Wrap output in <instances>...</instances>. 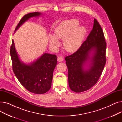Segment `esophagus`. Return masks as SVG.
Masks as SVG:
<instances>
[{"instance_id":"34e87169","label":"esophagus","mask_w":122,"mask_h":122,"mask_svg":"<svg viewBox=\"0 0 122 122\" xmlns=\"http://www.w3.org/2000/svg\"><path fill=\"white\" fill-rule=\"evenodd\" d=\"M57 60L58 62H62L63 60V57L61 56H58L57 57Z\"/></svg>"}]
</instances>
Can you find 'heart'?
I'll return each instance as SVG.
<instances>
[{"mask_svg":"<svg viewBox=\"0 0 122 122\" xmlns=\"http://www.w3.org/2000/svg\"><path fill=\"white\" fill-rule=\"evenodd\" d=\"M79 21L76 19L63 22L54 31V36L49 37V44L56 49L59 43L58 40H63V46L68 52H73L81 46L86 33L83 27H78Z\"/></svg>","mask_w":122,"mask_h":122,"instance_id":"1","label":"heart"}]
</instances>
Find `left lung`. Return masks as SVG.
<instances>
[{
  "label": "left lung",
  "instance_id": "1",
  "mask_svg": "<svg viewBox=\"0 0 122 122\" xmlns=\"http://www.w3.org/2000/svg\"><path fill=\"white\" fill-rule=\"evenodd\" d=\"M106 42L100 24L94 19L92 30L80 47L65 59L68 70L69 86L72 91L78 93L88 90L98 81L106 63ZM94 51L92 52V51ZM93 53L91 59L89 55ZM90 68L84 69L88 59Z\"/></svg>",
  "mask_w": 122,
  "mask_h": 122
}]
</instances>
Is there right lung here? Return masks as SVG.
I'll list each match as a JSON object with an SVG mask.
<instances>
[{
    "instance_id": "add662e5",
    "label": "right lung",
    "mask_w": 122,
    "mask_h": 122,
    "mask_svg": "<svg viewBox=\"0 0 122 122\" xmlns=\"http://www.w3.org/2000/svg\"><path fill=\"white\" fill-rule=\"evenodd\" d=\"M40 15V13L37 12L25 14L19 22L15 31L29 18ZM10 55L13 71L25 88L35 94H43L49 90L57 64L56 55L44 53L30 65L25 64L19 58L13 40L10 47Z\"/></svg>"
}]
</instances>
